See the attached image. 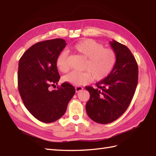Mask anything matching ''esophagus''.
<instances>
[{"label":"esophagus","mask_w":156,"mask_h":156,"mask_svg":"<svg viewBox=\"0 0 156 156\" xmlns=\"http://www.w3.org/2000/svg\"><path fill=\"white\" fill-rule=\"evenodd\" d=\"M75 90H76V92H80V91L83 90V87H80V86H77V87H75Z\"/></svg>","instance_id":"obj_1"}]
</instances>
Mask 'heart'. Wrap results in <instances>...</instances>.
Here are the masks:
<instances>
[{
    "mask_svg": "<svg viewBox=\"0 0 156 156\" xmlns=\"http://www.w3.org/2000/svg\"><path fill=\"white\" fill-rule=\"evenodd\" d=\"M72 49L87 59L83 68L84 72L72 71L63 78L64 82L72 85L87 84L92 79L97 81L102 80L110 74L117 61L112 49L104 48L103 45L92 39H86L77 42ZM67 58V53L63 51L56 60V66L62 73L69 70Z\"/></svg>",
    "mask_w": 156,
    "mask_h": 156,
    "instance_id": "b5f03b06",
    "label": "heart"
}]
</instances>
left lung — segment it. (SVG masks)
I'll list each match as a JSON object with an SVG mask.
<instances>
[{
    "label": "left lung",
    "mask_w": 156,
    "mask_h": 156,
    "mask_svg": "<svg viewBox=\"0 0 156 156\" xmlns=\"http://www.w3.org/2000/svg\"><path fill=\"white\" fill-rule=\"evenodd\" d=\"M117 61L110 74L97 83V88L86 87L90 97L86 105L87 115L101 124L113 122L127 110L138 82V66L129 49L120 43L109 42Z\"/></svg>",
    "instance_id": "left-lung-1"
}]
</instances>
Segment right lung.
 I'll return each instance as SVG.
<instances>
[{"label": "right lung", "instance_id": "obj_1", "mask_svg": "<svg viewBox=\"0 0 156 156\" xmlns=\"http://www.w3.org/2000/svg\"><path fill=\"white\" fill-rule=\"evenodd\" d=\"M66 44L62 39L38 42L19 62L18 88L22 101L34 117L45 123L55 122L64 115L76 92L67 82L50 90L60 78L56 60Z\"/></svg>", "mask_w": 156, "mask_h": 156}]
</instances>
